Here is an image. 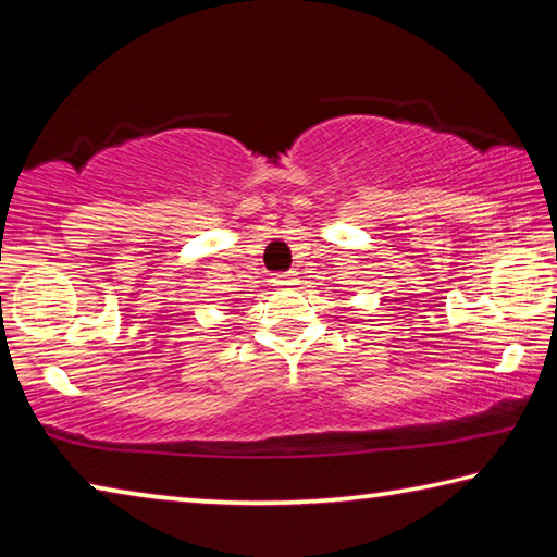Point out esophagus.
<instances>
[{"label": "esophagus", "mask_w": 557, "mask_h": 557, "mask_svg": "<svg viewBox=\"0 0 557 557\" xmlns=\"http://www.w3.org/2000/svg\"><path fill=\"white\" fill-rule=\"evenodd\" d=\"M272 282L280 287H287V285H297V272L289 270V272H282V275H275L272 277Z\"/></svg>", "instance_id": "1"}]
</instances>
